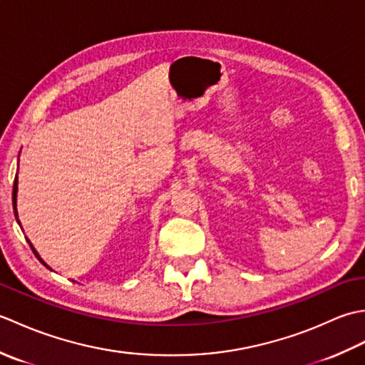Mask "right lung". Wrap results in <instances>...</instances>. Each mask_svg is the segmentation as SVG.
Listing matches in <instances>:
<instances>
[{
    "label": "right lung",
    "instance_id": "1",
    "mask_svg": "<svg viewBox=\"0 0 365 365\" xmlns=\"http://www.w3.org/2000/svg\"><path fill=\"white\" fill-rule=\"evenodd\" d=\"M17 191H19V175H15V180H14V190H12V205H14V213H15V220H17V222L20 224V220H19V212H17ZM20 227H21V224H20ZM26 242L29 243V246H31V250H33V252H34V255L38 259V262H42L43 265L48 268V269H51L48 265H46V263L42 260V257L41 255H38V252L36 251V247L33 246V243L29 242V238H26Z\"/></svg>",
    "mask_w": 365,
    "mask_h": 365
}]
</instances>
